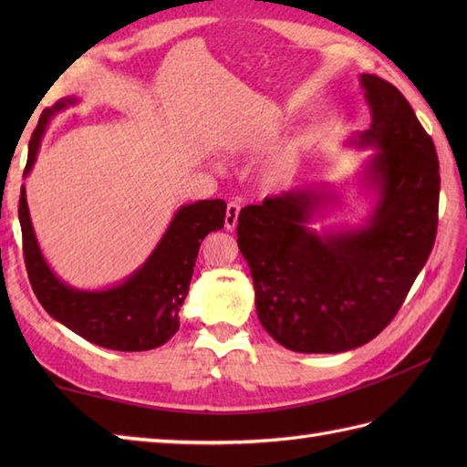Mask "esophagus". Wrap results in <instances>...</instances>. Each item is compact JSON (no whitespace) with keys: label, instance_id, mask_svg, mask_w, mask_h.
I'll use <instances>...</instances> for the list:
<instances>
[{"label":"esophagus","instance_id":"esophagus-1","mask_svg":"<svg viewBox=\"0 0 467 467\" xmlns=\"http://www.w3.org/2000/svg\"><path fill=\"white\" fill-rule=\"evenodd\" d=\"M239 213H241L239 202H236V201L228 202L226 216H224V226L228 228V231H234V228H236V223H239Z\"/></svg>","mask_w":467,"mask_h":467}]
</instances>
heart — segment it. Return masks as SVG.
<instances>
[{
	"mask_svg": "<svg viewBox=\"0 0 467 467\" xmlns=\"http://www.w3.org/2000/svg\"><path fill=\"white\" fill-rule=\"evenodd\" d=\"M236 148H239V150H241V148H244V146L241 144V146H236ZM283 172H285V166H276L275 171L271 172V178H279V176H283Z\"/></svg>",
	"mask_w": 467,
	"mask_h": 467,
	"instance_id": "1",
	"label": "heart"
}]
</instances>
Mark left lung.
Listing matches in <instances>:
<instances>
[{
	"mask_svg": "<svg viewBox=\"0 0 467 467\" xmlns=\"http://www.w3.org/2000/svg\"><path fill=\"white\" fill-rule=\"evenodd\" d=\"M371 126L357 146L379 198L355 231L309 228L323 196L305 188L266 196L239 214L259 321L296 353H341L379 335L428 263L438 233L440 162L431 136L393 84L361 74Z\"/></svg>",
	"mask_w": 467,
	"mask_h": 467,
	"instance_id": "1",
	"label": "left lung"
}]
</instances>
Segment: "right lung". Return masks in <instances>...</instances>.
<instances>
[{
  "label": "right lung",
  "instance_id": "add662e5",
  "mask_svg": "<svg viewBox=\"0 0 467 467\" xmlns=\"http://www.w3.org/2000/svg\"><path fill=\"white\" fill-rule=\"evenodd\" d=\"M69 104H76V98L59 100L39 116L24 174L32 171L49 118ZM17 213L27 276L44 309L94 345L114 351H148L164 345L181 327L178 311L191 286L198 249L208 233L224 226L226 204L218 198L184 204L140 269L102 291L72 289L49 269L36 241L26 188L19 194Z\"/></svg>",
  "mask_w": 467,
  "mask_h": 467
}]
</instances>
